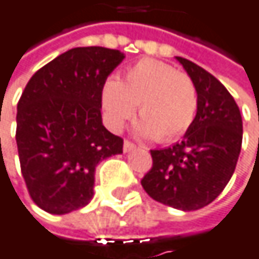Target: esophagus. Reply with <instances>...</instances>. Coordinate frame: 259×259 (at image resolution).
<instances>
[{"label": "esophagus", "mask_w": 259, "mask_h": 259, "mask_svg": "<svg viewBox=\"0 0 259 259\" xmlns=\"http://www.w3.org/2000/svg\"><path fill=\"white\" fill-rule=\"evenodd\" d=\"M136 148V145L133 144V142H130V141H124V144H123V150H124V153H129L132 150H135Z\"/></svg>", "instance_id": "esophagus-1"}]
</instances>
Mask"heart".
I'll return each mask as SVG.
<instances>
[{
	"label": "heart",
	"instance_id": "heart-1",
	"mask_svg": "<svg viewBox=\"0 0 259 259\" xmlns=\"http://www.w3.org/2000/svg\"><path fill=\"white\" fill-rule=\"evenodd\" d=\"M135 132L157 142H169L184 135L198 111V91L193 79L172 66L142 58L123 73L109 79L102 91V106L108 126L118 132L135 112Z\"/></svg>",
	"mask_w": 259,
	"mask_h": 259
}]
</instances>
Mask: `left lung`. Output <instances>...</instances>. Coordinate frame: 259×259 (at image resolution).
Wrapping results in <instances>:
<instances>
[{"mask_svg":"<svg viewBox=\"0 0 259 259\" xmlns=\"http://www.w3.org/2000/svg\"><path fill=\"white\" fill-rule=\"evenodd\" d=\"M198 91V111L181 142L151 150L144 190L157 202L184 211L213 202L231 180L241 150L243 121L230 91L198 64L177 57Z\"/></svg>","mask_w":259,"mask_h":259,"instance_id":"left-lung-1","label":"left lung"}]
</instances>
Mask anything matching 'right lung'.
Wrapping results in <instances>:
<instances>
[{
    "label": "right lung",
    "mask_w": 259,
    "mask_h": 259,
    "mask_svg": "<svg viewBox=\"0 0 259 259\" xmlns=\"http://www.w3.org/2000/svg\"><path fill=\"white\" fill-rule=\"evenodd\" d=\"M124 60L117 49L73 48L37 70L18 102L16 144L31 199L51 214L85 207L100 160L123 153L102 123V91Z\"/></svg>",
    "instance_id": "obj_1"
}]
</instances>
